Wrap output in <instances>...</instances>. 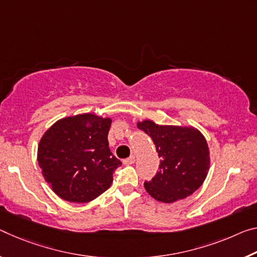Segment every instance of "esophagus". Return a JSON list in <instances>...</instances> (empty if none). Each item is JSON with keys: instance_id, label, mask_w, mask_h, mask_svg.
<instances>
[{"instance_id": "34e87169", "label": "esophagus", "mask_w": 257, "mask_h": 257, "mask_svg": "<svg viewBox=\"0 0 257 257\" xmlns=\"http://www.w3.org/2000/svg\"><path fill=\"white\" fill-rule=\"evenodd\" d=\"M134 162H135V157L134 156H132V157H129L128 159H125V160H123V164L124 165H133Z\"/></svg>"}]
</instances>
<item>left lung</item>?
<instances>
[{
  "label": "left lung",
  "instance_id": "8db88e82",
  "mask_svg": "<svg viewBox=\"0 0 257 257\" xmlns=\"http://www.w3.org/2000/svg\"><path fill=\"white\" fill-rule=\"evenodd\" d=\"M137 127L152 138L160 158L156 176L144 183L151 197L172 203L189 197L202 185L210 158L206 138L198 129L160 125L151 120L138 122Z\"/></svg>",
  "mask_w": 257,
  "mask_h": 257
}]
</instances>
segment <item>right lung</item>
Returning <instances> with one entry per match:
<instances>
[{"label":"right lung","instance_id":"add662e5","mask_svg":"<svg viewBox=\"0 0 257 257\" xmlns=\"http://www.w3.org/2000/svg\"><path fill=\"white\" fill-rule=\"evenodd\" d=\"M112 120L91 113L60 119L41 138L38 161L51 190L70 202H89L113 182L121 161L108 148Z\"/></svg>","mask_w":257,"mask_h":257}]
</instances>
